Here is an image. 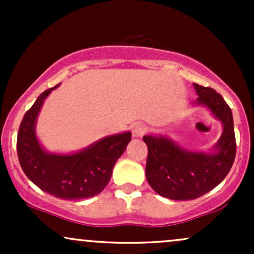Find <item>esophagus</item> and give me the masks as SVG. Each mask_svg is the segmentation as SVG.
<instances>
[{
	"label": "esophagus",
	"mask_w": 254,
	"mask_h": 254,
	"mask_svg": "<svg viewBox=\"0 0 254 254\" xmlns=\"http://www.w3.org/2000/svg\"><path fill=\"white\" fill-rule=\"evenodd\" d=\"M145 132V127L143 124L135 123L132 125V136L133 137H142Z\"/></svg>",
	"instance_id": "esophagus-1"
}]
</instances>
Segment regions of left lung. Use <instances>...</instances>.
I'll list each match as a JSON object with an SVG mask.
<instances>
[{
	"label": "left lung",
	"instance_id": "1",
	"mask_svg": "<svg viewBox=\"0 0 254 254\" xmlns=\"http://www.w3.org/2000/svg\"><path fill=\"white\" fill-rule=\"evenodd\" d=\"M193 105L206 107L222 124V133L210 151L180 147L167 135H145L148 147L145 177L160 196L173 200L196 199L212 190L229 173L235 159L234 123L230 107L210 87L193 83Z\"/></svg>",
	"mask_w": 254,
	"mask_h": 254
}]
</instances>
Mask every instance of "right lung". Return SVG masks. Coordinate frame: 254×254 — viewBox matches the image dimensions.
I'll use <instances>...</instances> for the list:
<instances>
[{
	"instance_id": "add662e5",
	"label": "right lung",
	"mask_w": 254,
	"mask_h": 254,
	"mask_svg": "<svg viewBox=\"0 0 254 254\" xmlns=\"http://www.w3.org/2000/svg\"><path fill=\"white\" fill-rule=\"evenodd\" d=\"M46 89L25 113L17 133L16 149L22 171L40 190L62 199H86L100 193L109 184L112 170L131 141L130 131L106 136L74 153H50L40 144L36 125Z\"/></svg>"
}]
</instances>
